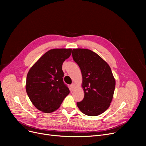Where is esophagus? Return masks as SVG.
Listing matches in <instances>:
<instances>
[{"label":"esophagus","instance_id":"34e87169","mask_svg":"<svg viewBox=\"0 0 146 146\" xmlns=\"http://www.w3.org/2000/svg\"><path fill=\"white\" fill-rule=\"evenodd\" d=\"M70 87H71L72 90H74L75 89V88H76V85H75V84L73 83V84H72V85H70Z\"/></svg>","mask_w":146,"mask_h":146}]
</instances>
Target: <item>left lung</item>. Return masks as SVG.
Segmentation results:
<instances>
[{
	"instance_id": "left-lung-1",
	"label": "left lung",
	"mask_w": 146,
	"mask_h": 146,
	"mask_svg": "<svg viewBox=\"0 0 146 146\" xmlns=\"http://www.w3.org/2000/svg\"><path fill=\"white\" fill-rule=\"evenodd\" d=\"M73 58L79 66L82 75L83 101L77 103L80 111L88 116H97L108 109L112 102L115 79L109 64L95 52L74 48Z\"/></svg>"
}]
</instances>
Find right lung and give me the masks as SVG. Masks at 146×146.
<instances>
[{
  "label": "right lung",
  "instance_id": "right-lung-1",
  "mask_svg": "<svg viewBox=\"0 0 146 146\" xmlns=\"http://www.w3.org/2000/svg\"><path fill=\"white\" fill-rule=\"evenodd\" d=\"M71 48H55L46 52L31 67L26 91L35 108L44 113L57 110L70 90L63 82L62 65L70 56Z\"/></svg>",
  "mask_w": 146,
  "mask_h": 146
}]
</instances>
